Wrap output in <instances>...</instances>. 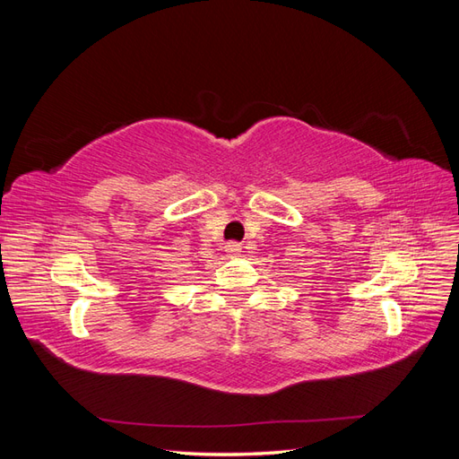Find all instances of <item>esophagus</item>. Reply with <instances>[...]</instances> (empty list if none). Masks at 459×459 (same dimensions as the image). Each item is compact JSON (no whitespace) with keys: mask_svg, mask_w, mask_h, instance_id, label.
I'll return each instance as SVG.
<instances>
[{"mask_svg":"<svg viewBox=\"0 0 459 459\" xmlns=\"http://www.w3.org/2000/svg\"><path fill=\"white\" fill-rule=\"evenodd\" d=\"M226 253H228V256H239V253H241V245H238V243H230V245H226Z\"/></svg>","mask_w":459,"mask_h":459,"instance_id":"1","label":"esophagus"}]
</instances>
